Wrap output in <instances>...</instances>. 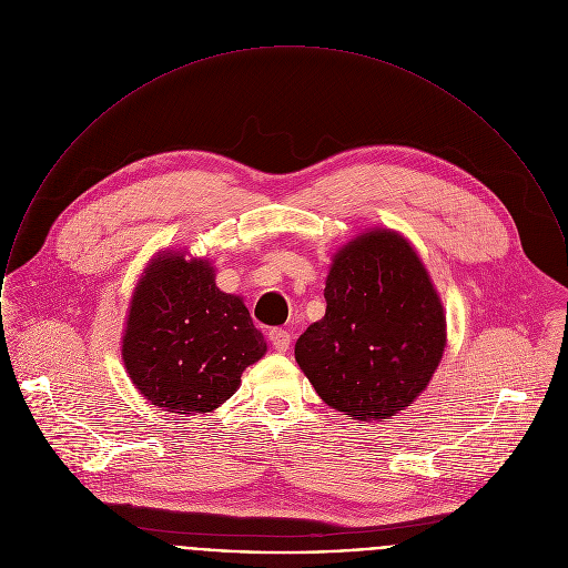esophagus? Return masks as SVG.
I'll return each mask as SVG.
<instances>
[{
  "mask_svg": "<svg viewBox=\"0 0 568 568\" xmlns=\"http://www.w3.org/2000/svg\"><path fill=\"white\" fill-rule=\"evenodd\" d=\"M270 342H272V346L276 348V351H287L290 348V342H292V336H290V332H285V329H272L270 332Z\"/></svg>",
  "mask_w": 568,
  "mask_h": 568,
  "instance_id": "esophagus-1",
  "label": "esophagus"
}]
</instances>
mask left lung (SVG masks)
I'll return each mask as SVG.
<instances>
[{"label": "left lung", "mask_w": 568, "mask_h": 568, "mask_svg": "<svg viewBox=\"0 0 568 568\" xmlns=\"http://www.w3.org/2000/svg\"><path fill=\"white\" fill-rule=\"evenodd\" d=\"M327 312L296 341L316 393L359 422L388 419L428 386L446 346V316L417 252L373 230L334 258Z\"/></svg>", "instance_id": "1"}]
</instances>
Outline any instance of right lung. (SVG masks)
Segmentation results:
<instances>
[{
	"instance_id": "obj_1",
	"label": "right lung",
	"mask_w": 568,
	"mask_h": 568,
	"mask_svg": "<svg viewBox=\"0 0 568 568\" xmlns=\"http://www.w3.org/2000/svg\"><path fill=\"white\" fill-rule=\"evenodd\" d=\"M265 353L239 296L224 294L206 261L160 256L135 287L122 359L135 388L158 408L211 413Z\"/></svg>"
}]
</instances>
